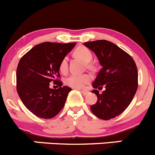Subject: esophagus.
<instances>
[{
	"label": "esophagus",
	"mask_w": 155,
	"mask_h": 155,
	"mask_svg": "<svg viewBox=\"0 0 155 155\" xmlns=\"http://www.w3.org/2000/svg\"><path fill=\"white\" fill-rule=\"evenodd\" d=\"M81 93H82L83 95H86V94H88V93H89V91H86V90H81Z\"/></svg>",
	"instance_id": "esophagus-1"
}]
</instances>
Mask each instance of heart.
<instances>
[{
    "label": "heart",
    "mask_w": 155,
    "mask_h": 155,
    "mask_svg": "<svg viewBox=\"0 0 155 155\" xmlns=\"http://www.w3.org/2000/svg\"><path fill=\"white\" fill-rule=\"evenodd\" d=\"M74 55L79 58L85 63H89L92 58L91 51L85 47L77 48L74 51ZM60 70L62 73H66L67 70V58H65L62 60L60 64ZM91 77L88 74L84 75H72L66 79V84L68 86L73 88H82L85 85L90 82Z\"/></svg>",
    "instance_id": "heart-1"
}]
</instances>
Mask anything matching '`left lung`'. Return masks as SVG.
<instances>
[{"label": "left lung", "mask_w": 155, "mask_h": 155, "mask_svg": "<svg viewBox=\"0 0 155 155\" xmlns=\"http://www.w3.org/2000/svg\"><path fill=\"white\" fill-rule=\"evenodd\" d=\"M92 51L102 67L93 82L91 92L97 101L91 106V110L97 117L108 120L121 114L131 103L138 88V73L136 63L130 55L114 43L107 40H97L84 43Z\"/></svg>", "instance_id": "1"}]
</instances>
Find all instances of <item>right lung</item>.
<instances>
[{"mask_svg": "<svg viewBox=\"0 0 155 155\" xmlns=\"http://www.w3.org/2000/svg\"><path fill=\"white\" fill-rule=\"evenodd\" d=\"M76 43L44 42L35 46L20 59L16 70V90L25 107L40 118L54 117L64 107L72 88L62 86L60 64ZM54 81L58 90L49 87Z\"/></svg>", "mask_w": 155, "mask_h": 155, "instance_id": "add662e5", "label": "right lung"}]
</instances>
